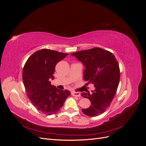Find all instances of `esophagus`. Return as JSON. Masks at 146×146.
Segmentation results:
<instances>
[{"label":"esophagus","instance_id":"1","mask_svg":"<svg viewBox=\"0 0 146 146\" xmlns=\"http://www.w3.org/2000/svg\"><path fill=\"white\" fill-rule=\"evenodd\" d=\"M72 95L75 97H78V98L81 96V94L79 92H72Z\"/></svg>","mask_w":146,"mask_h":146}]
</instances>
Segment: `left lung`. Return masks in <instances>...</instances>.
Segmentation results:
<instances>
[{"label":"left lung","instance_id":"left-lung-1","mask_svg":"<svg viewBox=\"0 0 146 146\" xmlns=\"http://www.w3.org/2000/svg\"><path fill=\"white\" fill-rule=\"evenodd\" d=\"M71 55L85 67L83 78L95 87L92 94L81 93L91 103L89 108L82 109V112L88 116H98L108 108L116 93L120 80L118 62L112 53L98 47L78 51Z\"/></svg>","mask_w":146,"mask_h":146}]
</instances>
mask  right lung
Listing matches in <instances>:
<instances>
[{
	"mask_svg": "<svg viewBox=\"0 0 146 146\" xmlns=\"http://www.w3.org/2000/svg\"><path fill=\"white\" fill-rule=\"evenodd\" d=\"M68 54L49 49L35 52L25 63L23 71V83L29 99L39 111L52 115L63 107L70 94L68 90H60L52 86L56 64Z\"/></svg>",
	"mask_w": 146,
	"mask_h": 146,
	"instance_id": "right-lung-1",
	"label": "right lung"
}]
</instances>
